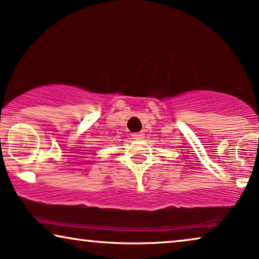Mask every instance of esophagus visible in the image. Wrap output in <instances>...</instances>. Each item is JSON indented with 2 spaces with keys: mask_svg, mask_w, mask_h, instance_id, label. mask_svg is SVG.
I'll use <instances>...</instances> for the list:
<instances>
[{
  "mask_svg": "<svg viewBox=\"0 0 259 259\" xmlns=\"http://www.w3.org/2000/svg\"><path fill=\"white\" fill-rule=\"evenodd\" d=\"M132 137H133V139H136V140H140V139H144L145 134H144L143 132H139V133H133V134H132Z\"/></svg>",
  "mask_w": 259,
  "mask_h": 259,
  "instance_id": "obj_1",
  "label": "esophagus"
}]
</instances>
